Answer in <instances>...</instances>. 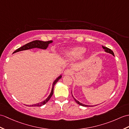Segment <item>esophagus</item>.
<instances>
[{"label": "esophagus", "mask_w": 129, "mask_h": 129, "mask_svg": "<svg viewBox=\"0 0 129 129\" xmlns=\"http://www.w3.org/2000/svg\"><path fill=\"white\" fill-rule=\"evenodd\" d=\"M72 74H73V71L70 69H67L64 72V75H70Z\"/></svg>", "instance_id": "esophagus-1"}]
</instances>
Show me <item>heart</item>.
I'll return each instance as SVG.
<instances>
[{"mask_svg": "<svg viewBox=\"0 0 129 129\" xmlns=\"http://www.w3.org/2000/svg\"><path fill=\"white\" fill-rule=\"evenodd\" d=\"M86 49L84 47H77L67 50L65 53V57L70 60L76 59L81 57L85 52Z\"/></svg>", "mask_w": 129, "mask_h": 129, "instance_id": "heart-1", "label": "heart"}]
</instances>
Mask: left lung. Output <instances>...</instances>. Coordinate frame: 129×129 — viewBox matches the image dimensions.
<instances>
[{"label": "left lung", "instance_id": "1", "mask_svg": "<svg viewBox=\"0 0 129 129\" xmlns=\"http://www.w3.org/2000/svg\"><path fill=\"white\" fill-rule=\"evenodd\" d=\"M102 48H103L104 49V51H105L106 52H107V53H110V54H112L113 56H114V53H113V51H112L111 49H110L109 48H108L106 47H103V46H102ZM71 93H72V92H71ZM72 96H73V98L74 99V100L76 102L77 104H79V105H80V106H84V107H93V106H88V105H85V104H82V103H80L79 101H78L77 100H76V99L74 97L73 94H72ZM95 106H96V105H95Z\"/></svg>", "mask_w": 129, "mask_h": 129}]
</instances>
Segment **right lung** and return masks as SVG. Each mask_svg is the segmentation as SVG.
<instances>
[{
	"mask_svg": "<svg viewBox=\"0 0 129 129\" xmlns=\"http://www.w3.org/2000/svg\"><path fill=\"white\" fill-rule=\"evenodd\" d=\"M52 42H53V41H47V42H44V41H38V40L34 41L32 42H31L26 44L22 47H21L20 48H19L16 49L15 52H14L13 53H15L16 52H20V51H22V50H28V49H30L32 48H40L42 49H46L48 48V47L49 44L50 43H52ZM61 76H62L61 75H60L59 77H58L57 78L54 80V81L53 82V85H52V90H51L50 93L49 95V96L48 97L46 100L38 103L32 104V105H30V106H28V105H27V106H28L29 107H41V106H42L43 105H44L45 104L47 103L53 94V89H54V85L56 84V83L59 80H60L61 78Z\"/></svg>",
	"mask_w": 129,
	"mask_h": 129,
	"instance_id": "obj_1",
	"label": "right lung"
}]
</instances>
